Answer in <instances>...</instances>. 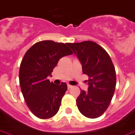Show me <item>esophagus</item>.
Instances as JSON below:
<instances>
[{
	"label": "esophagus",
	"mask_w": 135,
	"mask_h": 135,
	"mask_svg": "<svg viewBox=\"0 0 135 135\" xmlns=\"http://www.w3.org/2000/svg\"><path fill=\"white\" fill-rule=\"evenodd\" d=\"M67 86H68V89H71L72 87H73V86H71V85H68Z\"/></svg>",
	"instance_id": "obj_1"
}]
</instances>
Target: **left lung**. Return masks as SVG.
<instances>
[{
	"instance_id": "obj_1",
	"label": "left lung",
	"mask_w": 135,
	"mask_h": 135,
	"mask_svg": "<svg viewBox=\"0 0 135 135\" xmlns=\"http://www.w3.org/2000/svg\"><path fill=\"white\" fill-rule=\"evenodd\" d=\"M89 76L88 91L81 90L76 99L80 113L90 119L100 117L109 107L114 94L116 72L105 49L91 41L68 43Z\"/></svg>"
}]
</instances>
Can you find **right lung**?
<instances>
[{"instance_id": "1", "label": "right lung", "mask_w": 135, "mask_h": 135, "mask_svg": "<svg viewBox=\"0 0 135 135\" xmlns=\"http://www.w3.org/2000/svg\"><path fill=\"white\" fill-rule=\"evenodd\" d=\"M73 54L67 44L46 40L37 42L26 52L19 69V83L26 104L39 119L57 113L67 90L65 83L55 85L47 79L60 58Z\"/></svg>"}]
</instances>
